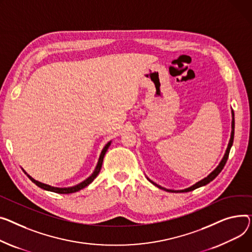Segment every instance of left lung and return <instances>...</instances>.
<instances>
[{"instance_id":"1","label":"left lung","mask_w":252,"mask_h":252,"mask_svg":"<svg viewBox=\"0 0 252 252\" xmlns=\"http://www.w3.org/2000/svg\"><path fill=\"white\" fill-rule=\"evenodd\" d=\"M231 113H232V124H231V128H232V129H231V137H230V140H229V143H228V147H227V149H226V152H225L224 157L222 158L221 162L219 163V165H218V166L216 167V168H215L207 177H205V178H203L202 180H199V181L195 182V183L193 184V186H191V187H189V188H187V189H177V190L165 189V188L159 186V184L155 183L154 181L151 180L149 177H147V179H148L151 183H153L155 187L159 188L160 189H163V190H166V191H169V192H189V191H191V190H193V189H198V188H200V187H204V186H206V184L210 183L212 180H214L218 175H219V173H220V172L222 171V169L224 168V166H225V164H226V162H227V160H228V157H229L230 149H231V147H232V145H233V140H234V127H235V121H234V112H233V110L231 111Z\"/></svg>"}]
</instances>
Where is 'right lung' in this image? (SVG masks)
Wrapping results in <instances>:
<instances>
[{"instance_id": "right-lung-1", "label": "right lung", "mask_w": 252, "mask_h": 252, "mask_svg": "<svg viewBox=\"0 0 252 252\" xmlns=\"http://www.w3.org/2000/svg\"><path fill=\"white\" fill-rule=\"evenodd\" d=\"M111 142L112 141H109L105 146H104V148L102 149V151H101V154H100V156H99V159H98V162H97V165H96V167H95V169H94V171L92 172V174L89 176V177H87L85 180H83L82 182H80V183H78V184H76V186H73V187H70V188H56V187H52V186H48V184H45V183H42V182H40V181H38V180H35L34 178H32L23 168H22V170L24 171V173L28 176V178L33 182V183H35L37 187H39L40 189H44V190H48V191H53V192H57V193H73V192H76V191H79V190H81V189H83L84 188H86V187H88L89 184L97 177V175L99 174V172H100V169H101V166H102V162H103V158H104V156H105V153H106V151L108 150V148H109V146L111 145Z\"/></svg>"}]
</instances>
